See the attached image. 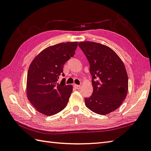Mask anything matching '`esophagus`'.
I'll list each match as a JSON object with an SVG mask.
<instances>
[{"mask_svg":"<svg viewBox=\"0 0 151 151\" xmlns=\"http://www.w3.org/2000/svg\"><path fill=\"white\" fill-rule=\"evenodd\" d=\"M73 86H75V87L76 88H79L81 87V85H75V84H74L73 85Z\"/></svg>","mask_w":151,"mask_h":151,"instance_id":"34e87169","label":"esophagus"}]
</instances>
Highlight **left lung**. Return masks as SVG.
<instances>
[{"instance_id": "left-lung-1", "label": "left lung", "mask_w": 151, "mask_h": 151, "mask_svg": "<svg viewBox=\"0 0 151 151\" xmlns=\"http://www.w3.org/2000/svg\"><path fill=\"white\" fill-rule=\"evenodd\" d=\"M90 64L93 94L85 99L88 109L108 114L121 105L128 93L127 73L123 62L106 45L91 41L78 43Z\"/></svg>"}]
</instances>
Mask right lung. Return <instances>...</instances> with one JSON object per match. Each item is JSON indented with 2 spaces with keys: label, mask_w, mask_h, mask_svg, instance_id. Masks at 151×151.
<instances>
[{
  "label": "right lung",
  "mask_w": 151,
  "mask_h": 151,
  "mask_svg": "<svg viewBox=\"0 0 151 151\" xmlns=\"http://www.w3.org/2000/svg\"><path fill=\"white\" fill-rule=\"evenodd\" d=\"M78 42L50 46L36 56L27 73V96L40 113L51 116L60 112L68 103L73 86L58 84L63 66L75 54Z\"/></svg>",
  "instance_id": "1"
}]
</instances>
